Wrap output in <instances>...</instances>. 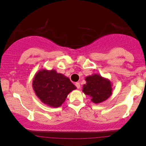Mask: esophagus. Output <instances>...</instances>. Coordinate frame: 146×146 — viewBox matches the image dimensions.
Masks as SVG:
<instances>
[{"mask_svg":"<svg viewBox=\"0 0 146 146\" xmlns=\"http://www.w3.org/2000/svg\"><path fill=\"white\" fill-rule=\"evenodd\" d=\"M75 86H76L77 88H78V89H79V88H80V84L79 83V82H76V83H75Z\"/></svg>","mask_w":146,"mask_h":146,"instance_id":"1","label":"esophagus"}]
</instances>
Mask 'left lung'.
<instances>
[{
	"label": "left lung",
	"instance_id": "8db88e82",
	"mask_svg": "<svg viewBox=\"0 0 146 146\" xmlns=\"http://www.w3.org/2000/svg\"><path fill=\"white\" fill-rule=\"evenodd\" d=\"M86 83L83 85L82 91L90 97L95 104H100L108 99L112 95L111 82L99 74L88 75L85 78Z\"/></svg>",
	"mask_w": 146,
	"mask_h": 146
}]
</instances>
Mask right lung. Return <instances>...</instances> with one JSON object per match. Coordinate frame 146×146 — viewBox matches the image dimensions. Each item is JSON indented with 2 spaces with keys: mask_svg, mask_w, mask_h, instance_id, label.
<instances>
[{
  "mask_svg": "<svg viewBox=\"0 0 146 146\" xmlns=\"http://www.w3.org/2000/svg\"><path fill=\"white\" fill-rule=\"evenodd\" d=\"M33 89L40 100L48 106L58 108L76 86L69 78L56 70L40 69L34 75Z\"/></svg>",
  "mask_w": 146,
  "mask_h": 146,
  "instance_id": "obj_1",
  "label": "right lung"
}]
</instances>
